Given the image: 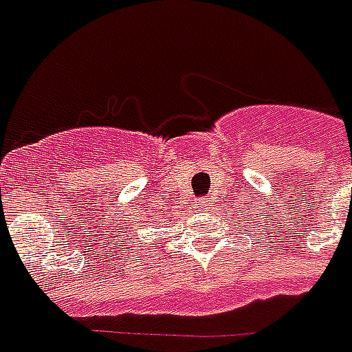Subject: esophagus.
Listing matches in <instances>:
<instances>
[{
    "label": "esophagus",
    "instance_id": "1",
    "mask_svg": "<svg viewBox=\"0 0 352 352\" xmlns=\"http://www.w3.org/2000/svg\"><path fill=\"white\" fill-rule=\"evenodd\" d=\"M199 207H201V209H204V207H206V201H201V204H198Z\"/></svg>",
    "mask_w": 352,
    "mask_h": 352
}]
</instances>
